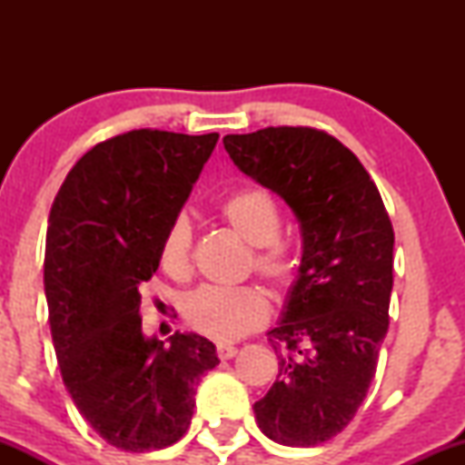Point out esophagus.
Listing matches in <instances>:
<instances>
[{
    "mask_svg": "<svg viewBox=\"0 0 465 465\" xmlns=\"http://www.w3.org/2000/svg\"><path fill=\"white\" fill-rule=\"evenodd\" d=\"M236 351H238L236 345H229V343H218L216 345V354H218V359H221V361L233 359V356H236Z\"/></svg>",
    "mask_w": 465,
    "mask_h": 465,
    "instance_id": "esophagus-1",
    "label": "esophagus"
}]
</instances>
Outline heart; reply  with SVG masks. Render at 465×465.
Masks as SVG:
<instances>
[{
    "mask_svg": "<svg viewBox=\"0 0 465 465\" xmlns=\"http://www.w3.org/2000/svg\"><path fill=\"white\" fill-rule=\"evenodd\" d=\"M218 214L238 236L253 244L255 269L277 292H288L300 277V255L280 238L282 210L271 194L258 188L232 192L218 205ZM194 232L188 216L179 214L165 227L159 244V264L170 277H185L192 266ZM271 303L255 284L201 286L183 300V317L192 330L207 339L229 343L262 328L269 322Z\"/></svg>",
    "mask_w": 465,
    "mask_h": 465,
    "instance_id": "heart-1",
    "label": "heart"
}]
</instances>
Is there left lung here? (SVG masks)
Masks as SVG:
<instances>
[{
  "label": "left lung",
  "instance_id": "obj_1",
  "mask_svg": "<svg viewBox=\"0 0 465 465\" xmlns=\"http://www.w3.org/2000/svg\"><path fill=\"white\" fill-rule=\"evenodd\" d=\"M233 163L300 221L303 255L284 319L269 332L280 373L253 404L260 430L311 448L350 424L389 328L393 227L370 173L336 137L269 126L223 137Z\"/></svg>",
  "mask_w": 465,
  "mask_h": 465
}]
</instances>
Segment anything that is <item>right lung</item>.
Wrapping results in <instances>:
<instances>
[{
    "label": "right lung",
    "mask_w": 465,
    "mask_h": 465,
    "mask_svg": "<svg viewBox=\"0 0 465 465\" xmlns=\"http://www.w3.org/2000/svg\"><path fill=\"white\" fill-rule=\"evenodd\" d=\"M216 142L218 133H122L84 153L52 203L44 282L58 367L83 418L120 450L179 441L196 382L218 365L205 336L174 332L163 345L140 319V286Z\"/></svg>",
    "instance_id": "obj_1"
}]
</instances>
